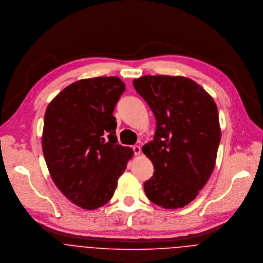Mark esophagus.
I'll list each match as a JSON object with an SVG mask.
<instances>
[{"mask_svg": "<svg viewBox=\"0 0 263 263\" xmlns=\"http://www.w3.org/2000/svg\"><path fill=\"white\" fill-rule=\"evenodd\" d=\"M133 150H134V153H135L136 156H139V155L141 154V152H142L140 146H134V147H133Z\"/></svg>", "mask_w": 263, "mask_h": 263, "instance_id": "34e87169", "label": "esophagus"}]
</instances>
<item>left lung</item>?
<instances>
[{"label": "left lung", "mask_w": 263, "mask_h": 263, "mask_svg": "<svg viewBox=\"0 0 263 263\" xmlns=\"http://www.w3.org/2000/svg\"><path fill=\"white\" fill-rule=\"evenodd\" d=\"M154 113V140L143 153L154 165L147 197L164 209L183 208L211 177L221 141L218 107L197 83L181 76H144L133 81Z\"/></svg>", "instance_id": "8db88e82"}]
</instances>
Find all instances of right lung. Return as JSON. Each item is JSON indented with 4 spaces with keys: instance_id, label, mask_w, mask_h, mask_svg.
I'll return each mask as SVG.
<instances>
[{
    "instance_id": "add662e5",
    "label": "right lung",
    "mask_w": 263,
    "mask_h": 263,
    "mask_svg": "<svg viewBox=\"0 0 263 263\" xmlns=\"http://www.w3.org/2000/svg\"><path fill=\"white\" fill-rule=\"evenodd\" d=\"M124 90L117 77L83 79L60 92L44 114L41 143L48 171L82 209L95 210L111 199L134 155L115 136L113 110Z\"/></svg>"
}]
</instances>
